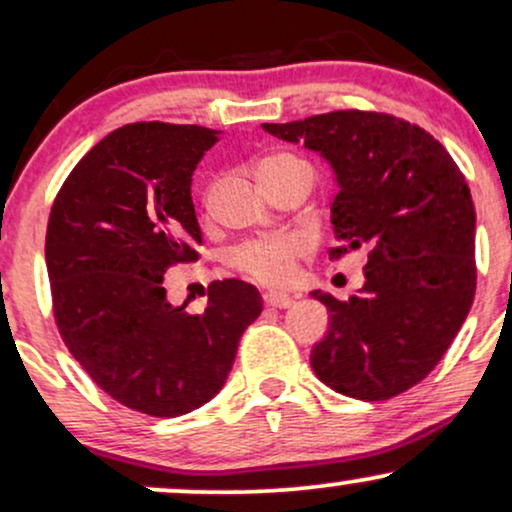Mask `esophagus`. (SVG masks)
<instances>
[{
    "mask_svg": "<svg viewBox=\"0 0 512 512\" xmlns=\"http://www.w3.org/2000/svg\"><path fill=\"white\" fill-rule=\"evenodd\" d=\"M263 301H266V306L270 308H289L294 304V296L287 292H266L263 294Z\"/></svg>",
    "mask_w": 512,
    "mask_h": 512,
    "instance_id": "1",
    "label": "esophagus"
}]
</instances>
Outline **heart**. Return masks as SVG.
Masks as SVG:
<instances>
[{
    "instance_id": "1",
    "label": "heart",
    "mask_w": 512,
    "mask_h": 512,
    "mask_svg": "<svg viewBox=\"0 0 512 512\" xmlns=\"http://www.w3.org/2000/svg\"><path fill=\"white\" fill-rule=\"evenodd\" d=\"M296 168H311L301 156L280 151V154L263 156L258 161V178L261 182H270L280 175ZM304 242L296 235H275V237H258L232 246L227 251V263L239 273L261 282V285H285L294 275L296 258H299Z\"/></svg>"
}]
</instances>
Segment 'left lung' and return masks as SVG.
Returning a JSON list of instances; mask_svg holds the SVG:
<instances>
[{
    "instance_id": "8db88e82",
    "label": "left lung",
    "mask_w": 512,
    "mask_h": 512,
    "mask_svg": "<svg viewBox=\"0 0 512 512\" xmlns=\"http://www.w3.org/2000/svg\"><path fill=\"white\" fill-rule=\"evenodd\" d=\"M304 142L337 175V246L368 251L365 285L349 301L320 289L330 330L313 346L320 382L361 401H387L425 380L475 299V204L451 154L420 125L377 111H332L263 123Z\"/></svg>"
}]
</instances>
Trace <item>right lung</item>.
<instances>
[{
    "mask_svg": "<svg viewBox=\"0 0 512 512\" xmlns=\"http://www.w3.org/2000/svg\"><path fill=\"white\" fill-rule=\"evenodd\" d=\"M216 142L201 125H123L82 156L49 213L44 258L63 344L111 399L154 418L211 401L263 311L242 280L211 282L199 315L166 299V270L199 258L192 175Z\"/></svg>",
    "mask_w": 512,
    "mask_h": 512,
    "instance_id": "right-lung-1",
    "label": "right lung"
}]
</instances>
